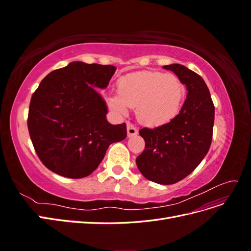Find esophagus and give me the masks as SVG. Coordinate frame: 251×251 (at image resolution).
<instances>
[{
  "label": "esophagus",
  "mask_w": 251,
  "mask_h": 251,
  "mask_svg": "<svg viewBox=\"0 0 251 251\" xmlns=\"http://www.w3.org/2000/svg\"><path fill=\"white\" fill-rule=\"evenodd\" d=\"M126 128H127V136H128V137H132V136L137 135V133H138L137 128H136V126L131 123H127Z\"/></svg>",
  "instance_id": "1"
}]
</instances>
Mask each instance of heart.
<instances>
[{"instance_id":"b5f03b06","label":"heart","mask_w":251,"mask_h":251,"mask_svg":"<svg viewBox=\"0 0 251 251\" xmlns=\"http://www.w3.org/2000/svg\"><path fill=\"white\" fill-rule=\"evenodd\" d=\"M117 92L108 98L113 110L126 114L127 107L136 108L141 124L160 126L178 115L186 90L176 74L143 71L121 78Z\"/></svg>"}]
</instances>
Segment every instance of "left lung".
Returning a JSON list of instances; mask_svg holds the SVG:
<instances>
[{
  "instance_id": "1",
  "label": "left lung",
  "mask_w": 251,
  "mask_h": 251,
  "mask_svg": "<svg viewBox=\"0 0 251 251\" xmlns=\"http://www.w3.org/2000/svg\"><path fill=\"white\" fill-rule=\"evenodd\" d=\"M163 68L173 71L186 86V100L169 124L139 130L146 148L136 158V164L148 180L169 185L188 176L208 153L215 105L199 74L180 64Z\"/></svg>"
}]
</instances>
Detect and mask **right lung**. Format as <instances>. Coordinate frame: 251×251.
Segmentation results:
<instances>
[{
	"instance_id": "obj_1",
	"label": "right lung",
	"mask_w": 251,
	"mask_h": 251,
	"mask_svg": "<svg viewBox=\"0 0 251 251\" xmlns=\"http://www.w3.org/2000/svg\"><path fill=\"white\" fill-rule=\"evenodd\" d=\"M116 68L72 62L52 71L32 94L28 131L40 160L60 176L79 179L92 174L110 144L126 137V126L108 123L104 89Z\"/></svg>"
}]
</instances>
